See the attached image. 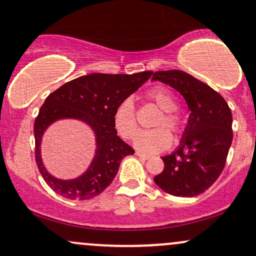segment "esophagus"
<instances>
[{"mask_svg":"<svg viewBox=\"0 0 256 256\" xmlns=\"http://www.w3.org/2000/svg\"><path fill=\"white\" fill-rule=\"evenodd\" d=\"M136 154H137L139 158H142V160H148V158H150V156H148V154H142V152H136Z\"/></svg>","mask_w":256,"mask_h":256,"instance_id":"obj_1","label":"esophagus"}]
</instances>
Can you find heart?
I'll list each match as a JSON object with an SVG mask.
<instances>
[{"mask_svg":"<svg viewBox=\"0 0 256 256\" xmlns=\"http://www.w3.org/2000/svg\"><path fill=\"white\" fill-rule=\"evenodd\" d=\"M148 100L154 102L162 111V114L154 122L156 128L143 131L134 140L136 148L146 154H156L166 150L174 138H180L183 134L184 126L182 117L177 113L178 102L169 88L164 86H156L146 93ZM113 122L118 134L122 138L130 140L138 132L137 113L134 102L132 98H126L118 104L113 113Z\"/></svg>","mask_w":256,"mask_h":256,"instance_id":"obj_1","label":"heart"}]
</instances>
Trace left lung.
<instances>
[{
  "label": "left lung",
  "mask_w": 256,
  "mask_h": 256,
  "mask_svg": "<svg viewBox=\"0 0 256 256\" xmlns=\"http://www.w3.org/2000/svg\"><path fill=\"white\" fill-rule=\"evenodd\" d=\"M152 80L178 90L190 110L180 146L162 157L164 170L154 176V183L174 196L200 195L214 184L226 166L232 140L230 108L221 94L183 70H158Z\"/></svg>",
  "instance_id": "8db88e82"
}]
</instances>
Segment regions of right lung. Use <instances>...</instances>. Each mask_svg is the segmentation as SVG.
I'll return each mask as SVG.
<instances>
[{
	"instance_id": "right-lung-1",
	"label": "right lung",
	"mask_w": 256,
	"mask_h": 256,
	"mask_svg": "<svg viewBox=\"0 0 256 256\" xmlns=\"http://www.w3.org/2000/svg\"><path fill=\"white\" fill-rule=\"evenodd\" d=\"M151 74L150 70L132 76L92 73L64 84L47 96L34 122L35 160L52 190L64 198L84 200L98 196L112 183L122 158L134 154L117 136L113 113L119 102L136 92ZM64 118L85 121L97 137L96 156L90 168L80 178L70 181L48 174L40 154L43 132L52 122Z\"/></svg>"
}]
</instances>
